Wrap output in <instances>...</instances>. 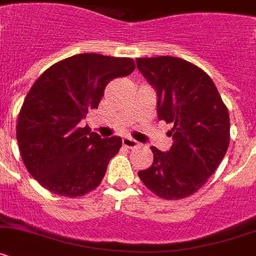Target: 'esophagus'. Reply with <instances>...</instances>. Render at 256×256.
Returning <instances> with one entry per match:
<instances>
[{
  "label": "esophagus",
  "mask_w": 256,
  "mask_h": 256,
  "mask_svg": "<svg viewBox=\"0 0 256 256\" xmlns=\"http://www.w3.org/2000/svg\"><path fill=\"white\" fill-rule=\"evenodd\" d=\"M122 144H124V146H126V148H135L136 146H139L138 142L134 140V139H131V138H124V139H122Z\"/></svg>",
  "instance_id": "1"
}]
</instances>
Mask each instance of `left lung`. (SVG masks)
Here are the masks:
<instances>
[{"label": "left lung", "instance_id": "obj_1", "mask_svg": "<svg viewBox=\"0 0 256 256\" xmlns=\"http://www.w3.org/2000/svg\"><path fill=\"white\" fill-rule=\"evenodd\" d=\"M136 66L157 94V116L172 124L168 152L152 146L153 164L138 172L165 200L193 194L214 174L230 146V114L212 80L175 56L138 58Z\"/></svg>", "mask_w": 256, "mask_h": 256}]
</instances>
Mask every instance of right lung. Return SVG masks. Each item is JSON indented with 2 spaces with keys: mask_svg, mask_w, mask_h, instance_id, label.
<instances>
[{
  "mask_svg": "<svg viewBox=\"0 0 256 256\" xmlns=\"http://www.w3.org/2000/svg\"><path fill=\"white\" fill-rule=\"evenodd\" d=\"M134 70L130 58L78 54L51 66L33 84L18 117L16 140L26 170L42 186L81 197L100 184L122 139H102L78 124L96 110L108 82Z\"/></svg>",
  "mask_w": 256,
  "mask_h": 256,
  "instance_id": "add662e5",
  "label": "right lung"
}]
</instances>
